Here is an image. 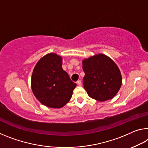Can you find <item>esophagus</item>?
<instances>
[{"label":"esophagus","instance_id":"esophagus-1","mask_svg":"<svg viewBox=\"0 0 148 148\" xmlns=\"http://www.w3.org/2000/svg\"><path fill=\"white\" fill-rule=\"evenodd\" d=\"M77 84H78V86H82V82H81V80H78V81H77Z\"/></svg>","mask_w":148,"mask_h":148}]
</instances>
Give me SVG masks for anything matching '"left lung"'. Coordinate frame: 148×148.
Segmentation results:
<instances>
[{"instance_id":"left-lung-1","label":"left lung","mask_w":148,"mask_h":148,"mask_svg":"<svg viewBox=\"0 0 148 148\" xmlns=\"http://www.w3.org/2000/svg\"><path fill=\"white\" fill-rule=\"evenodd\" d=\"M82 64L83 84L88 95L99 101L112 99L122 84L120 70L113 60L100 54L84 59Z\"/></svg>"}]
</instances>
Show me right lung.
<instances>
[{
    "label": "right lung",
    "mask_w": 148,
    "mask_h": 148,
    "mask_svg": "<svg viewBox=\"0 0 148 148\" xmlns=\"http://www.w3.org/2000/svg\"><path fill=\"white\" fill-rule=\"evenodd\" d=\"M62 58L49 53L39 60L32 77V89L42 104L60 108L71 99L76 84L62 68Z\"/></svg>",
    "instance_id": "1"
}]
</instances>
